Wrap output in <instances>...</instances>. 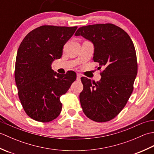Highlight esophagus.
<instances>
[{"label": "esophagus", "instance_id": "obj_1", "mask_svg": "<svg viewBox=\"0 0 154 154\" xmlns=\"http://www.w3.org/2000/svg\"><path fill=\"white\" fill-rule=\"evenodd\" d=\"M81 80V75L80 74H77V81H79Z\"/></svg>", "mask_w": 154, "mask_h": 154}]
</instances>
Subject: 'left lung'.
<instances>
[{
  "instance_id": "8db88e82",
  "label": "left lung",
  "mask_w": 154,
  "mask_h": 154,
  "mask_svg": "<svg viewBox=\"0 0 154 154\" xmlns=\"http://www.w3.org/2000/svg\"><path fill=\"white\" fill-rule=\"evenodd\" d=\"M75 35L92 42L93 61L99 63V69L104 67L97 83L81 78L83 85L79 95L81 107L91 120L107 122L124 109L133 91L138 73L134 45L125 31L112 24L81 27Z\"/></svg>"
}]
</instances>
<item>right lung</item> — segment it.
<instances>
[{
	"label": "right lung",
	"mask_w": 154,
	"mask_h": 154,
	"mask_svg": "<svg viewBox=\"0 0 154 154\" xmlns=\"http://www.w3.org/2000/svg\"><path fill=\"white\" fill-rule=\"evenodd\" d=\"M77 28L42 26L28 33L20 45L14 77L23 109L32 119L48 122L60 115V97L76 79V73H57L51 64L61 57L63 45Z\"/></svg>",
	"instance_id": "obj_1"
}]
</instances>
